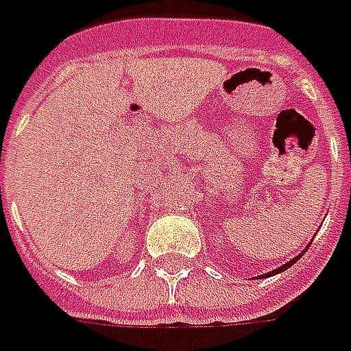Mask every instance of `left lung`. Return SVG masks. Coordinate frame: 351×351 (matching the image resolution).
Returning a JSON list of instances; mask_svg holds the SVG:
<instances>
[{
    "instance_id": "obj_1",
    "label": "left lung",
    "mask_w": 351,
    "mask_h": 351,
    "mask_svg": "<svg viewBox=\"0 0 351 351\" xmlns=\"http://www.w3.org/2000/svg\"><path fill=\"white\" fill-rule=\"evenodd\" d=\"M299 258H301V254H299V256H297V258L291 259V261H287L286 265H282V267H278V269H274V271L267 272V274H263V276H265V278H269V276H272V274H278V272L286 271V269H289V267H291V265H293L295 261H297V259H299Z\"/></svg>"
}]
</instances>
